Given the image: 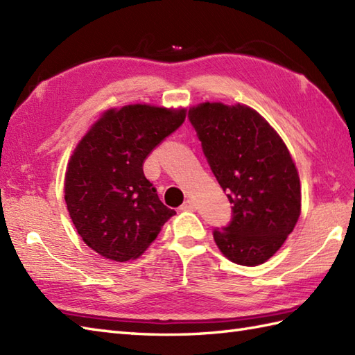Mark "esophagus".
<instances>
[{"label": "esophagus", "instance_id": "34e87169", "mask_svg": "<svg viewBox=\"0 0 355 355\" xmlns=\"http://www.w3.org/2000/svg\"><path fill=\"white\" fill-rule=\"evenodd\" d=\"M182 210H184V212H191V210H195V202L192 200H186L184 205L182 206Z\"/></svg>", "mask_w": 355, "mask_h": 355}]
</instances>
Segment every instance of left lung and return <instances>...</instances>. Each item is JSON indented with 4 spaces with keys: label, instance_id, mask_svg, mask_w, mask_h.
Segmentation results:
<instances>
[{
    "label": "left lung",
    "instance_id": "left-lung-1",
    "mask_svg": "<svg viewBox=\"0 0 355 355\" xmlns=\"http://www.w3.org/2000/svg\"><path fill=\"white\" fill-rule=\"evenodd\" d=\"M189 119L233 205L232 223L214 232L215 243L229 261L261 266L299 220L302 193L296 163L275 128L247 105L202 102L189 110Z\"/></svg>",
    "mask_w": 355,
    "mask_h": 355
}]
</instances>
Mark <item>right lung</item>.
<instances>
[{
	"label": "right lung",
	"mask_w": 355,
	"mask_h": 355,
	"mask_svg": "<svg viewBox=\"0 0 355 355\" xmlns=\"http://www.w3.org/2000/svg\"><path fill=\"white\" fill-rule=\"evenodd\" d=\"M186 108L131 103L89 126L65 171V202L82 241L105 259H137L175 215L143 173V162L184 122Z\"/></svg>",
	"instance_id": "1"
}]
</instances>
